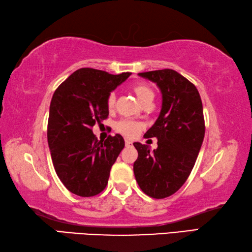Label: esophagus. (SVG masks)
I'll return each instance as SVG.
<instances>
[{
    "label": "esophagus",
    "instance_id": "obj_1",
    "mask_svg": "<svg viewBox=\"0 0 252 252\" xmlns=\"http://www.w3.org/2000/svg\"><path fill=\"white\" fill-rule=\"evenodd\" d=\"M126 146H127V148H130V146H132V141L126 140Z\"/></svg>",
    "mask_w": 252,
    "mask_h": 252
}]
</instances>
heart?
I'll return each instance as SVG.
<instances>
[{"mask_svg":"<svg viewBox=\"0 0 252 252\" xmlns=\"http://www.w3.org/2000/svg\"><path fill=\"white\" fill-rule=\"evenodd\" d=\"M132 91L135 94L136 97L142 103H145L149 100H153L154 93L151 87L145 84H136L132 87ZM116 104V94L111 93L107 98V107L109 110H112ZM116 129L121 134L127 136V138H132L141 129V125L139 122L132 121V120H121L117 123Z\"/></svg>","mask_w":252,"mask_h":252,"instance_id":"b5f03b06","label":"heart"}]
</instances>
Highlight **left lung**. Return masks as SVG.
I'll return each instance as SVG.
<instances>
[{"mask_svg": "<svg viewBox=\"0 0 252 252\" xmlns=\"http://www.w3.org/2000/svg\"><path fill=\"white\" fill-rule=\"evenodd\" d=\"M155 82L162 93L158 120L144 138H157L158 149L135 142L138 158L133 164L135 180L150 197L162 199L181 189L193 170L205 135L203 103L198 90L173 69L140 72Z\"/></svg>", "mask_w": 252, "mask_h": 252, "instance_id": "obj_1", "label": "left lung"}]
</instances>
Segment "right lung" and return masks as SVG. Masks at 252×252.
<instances>
[{"label": "right lung", "instance_id": "add662e5", "mask_svg": "<svg viewBox=\"0 0 252 252\" xmlns=\"http://www.w3.org/2000/svg\"><path fill=\"white\" fill-rule=\"evenodd\" d=\"M130 75L80 68L54 93L47 126L48 145L57 176L72 194L91 197L106 189L125 140L116 134L98 141L93 126L108 118V95Z\"/></svg>", "mask_w": 252, "mask_h": 252}]
</instances>
